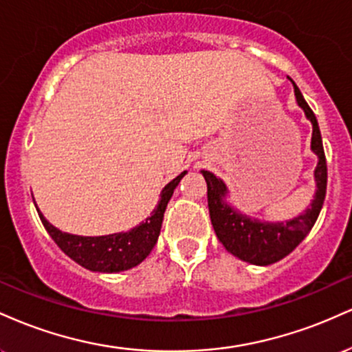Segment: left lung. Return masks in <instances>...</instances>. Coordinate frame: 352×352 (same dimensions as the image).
I'll use <instances>...</instances> for the list:
<instances>
[{"label": "left lung", "instance_id": "left-lung-1", "mask_svg": "<svg viewBox=\"0 0 352 352\" xmlns=\"http://www.w3.org/2000/svg\"><path fill=\"white\" fill-rule=\"evenodd\" d=\"M292 82L298 106L302 109L306 119L313 125L311 151L318 157V165L314 168L316 192H314V199L309 204V207L301 215L288 221H261L258 218H250L228 204V188L223 180L218 179L212 172L201 170V175L207 182L210 220H212L218 240L223 243L227 252L235 254L236 258L246 261V263L258 266L276 263L305 240L316 223L326 197L328 167H326L324 148H322V139L316 116L313 114L294 80Z\"/></svg>", "mask_w": 352, "mask_h": 352}]
</instances>
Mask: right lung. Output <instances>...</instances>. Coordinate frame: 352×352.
Masks as SVG:
<instances>
[{"instance_id": "1", "label": "right lung", "mask_w": 352, "mask_h": 352, "mask_svg": "<svg viewBox=\"0 0 352 352\" xmlns=\"http://www.w3.org/2000/svg\"><path fill=\"white\" fill-rule=\"evenodd\" d=\"M187 170L182 172L160 192V199L157 207L153 208L151 217H147L142 223L131 228L129 232L112 233V235L102 236H80L72 235V233L60 232L54 225L44 218V215L36 207L41 218L44 228L47 230L56 245L63 250L71 260L84 266L86 270L99 273H119L131 270L142 263L152 248L157 243V238L160 235L162 228V220L165 208H167L168 200L172 199L173 190H175L179 182L184 179ZM34 200V199H33Z\"/></svg>"}]
</instances>
